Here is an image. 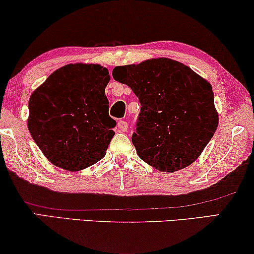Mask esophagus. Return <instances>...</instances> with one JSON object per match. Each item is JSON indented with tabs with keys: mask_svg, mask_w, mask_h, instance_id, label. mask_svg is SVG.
<instances>
[{
	"mask_svg": "<svg viewBox=\"0 0 254 254\" xmlns=\"http://www.w3.org/2000/svg\"><path fill=\"white\" fill-rule=\"evenodd\" d=\"M118 128H119L121 131H126L128 129V124L126 121H123V120L118 121Z\"/></svg>",
	"mask_w": 254,
	"mask_h": 254,
	"instance_id": "esophagus-1",
	"label": "esophagus"
}]
</instances>
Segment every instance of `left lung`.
Here are the masks:
<instances>
[{
  "label": "left lung",
  "mask_w": 254,
  "mask_h": 254,
  "mask_svg": "<svg viewBox=\"0 0 254 254\" xmlns=\"http://www.w3.org/2000/svg\"><path fill=\"white\" fill-rule=\"evenodd\" d=\"M112 75L141 103L131 142L142 161L163 172L195 162L218 125L210 83L168 58L119 65Z\"/></svg>",
  "instance_id": "obj_1"
}]
</instances>
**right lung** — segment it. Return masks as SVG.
<instances>
[{
  "label": "right lung",
  "mask_w": 254,
  "mask_h": 254,
  "mask_svg": "<svg viewBox=\"0 0 254 254\" xmlns=\"http://www.w3.org/2000/svg\"><path fill=\"white\" fill-rule=\"evenodd\" d=\"M109 82L100 64H70L32 92L27 128L52 164L74 172L106 155L117 124L109 116Z\"/></svg>",
  "instance_id": "add662e5"
}]
</instances>
